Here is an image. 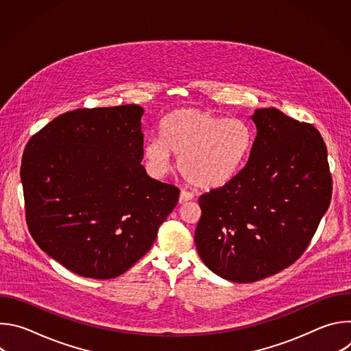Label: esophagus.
<instances>
[{
  "instance_id": "34e87169",
  "label": "esophagus",
  "mask_w": 351,
  "mask_h": 351,
  "mask_svg": "<svg viewBox=\"0 0 351 351\" xmlns=\"http://www.w3.org/2000/svg\"><path fill=\"white\" fill-rule=\"evenodd\" d=\"M193 198H194L193 193H190V191H186V190H182V191H180V195H179V203H180V204H183V203L191 202Z\"/></svg>"
}]
</instances>
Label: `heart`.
<instances>
[{
	"instance_id": "obj_1",
	"label": "heart",
	"mask_w": 351,
	"mask_h": 351,
	"mask_svg": "<svg viewBox=\"0 0 351 351\" xmlns=\"http://www.w3.org/2000/svg\"><path fill=\"white\" fill-rule=\"evenodd\" d=\"M160 134L143 147L147 168L162 176L171 168L172 154L178 156L183 178L203 189L230 182L244 167L254 143V130L245 121L197 108L168 114Z\"/></svg>"
}]
</instances>
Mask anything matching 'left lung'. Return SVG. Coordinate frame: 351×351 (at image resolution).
<instances>
[{
  "label": "left lung",
  "mask_w": 351,
  "mask_h": 351,
  "mask_svg": "<svg viewBox=\"0 0 351 351\" xmlns=\"http://www.w3.org/2000/svg\"><path fill=\"white\" fill-rule=\"evenodd\" d=\"M257 136L244 168L198 198L194 241L199 258L223 279L272 276L303 256L332 197L321 133L276 108L256 110Z\"/></svg>",
  "instance_id": "left-lung-1"
}]
</instances>
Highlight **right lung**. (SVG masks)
Listing matches in <instances>:
<instances>
[{
  "instance_id": "right-lung-1",
  "label": "right lung",
  "mask_w": 351,
  "mask_h": 351,
  "mask_svg": "<svg viewBox=\"0 0 351 351\" xmlns=\"http://www.w3.org/2000/svg\"><path fill=\"white\" fill-rule=\"evenodd\" d=\"M140 106L79 108L27 141L21 179L38 247L69 271L114 279L157 239L179 189L147 176Z\"/></svg>"
}]
</instances>
